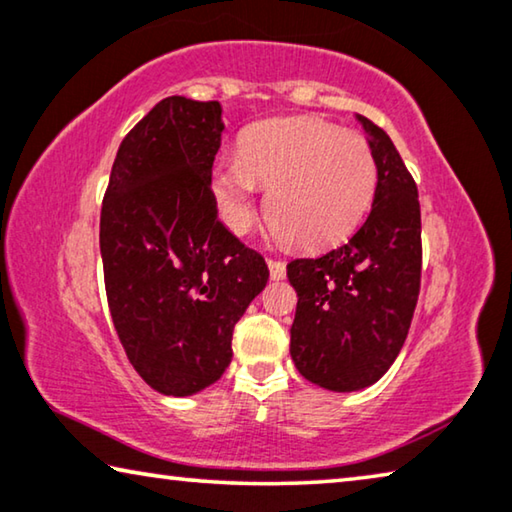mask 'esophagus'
Instances as JSON below:
<instances>
[{"label":"esophagus","mask_w":512,"mask_h":512,"mask_svg":"<svg viewBox=\"0 0 512 512\" xmlns=\"http://www.w3.org/2000/svg\"><path fill=\"white\" fill-rule=\"evenodd\" d=\"M267 267H270V277L274 281L286 277V263H283V261H274V258H270V261H267Z\"/></svg>","instance_id":"esophagus-1"}]
</instances>
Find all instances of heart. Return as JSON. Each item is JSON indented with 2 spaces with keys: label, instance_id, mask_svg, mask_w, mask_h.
Here are the masks:
<instances>
[{
  "label": "heart",
  "instance_id": "b5f03b06",
  "mask_svg": "<svg viewBox=\"0 0 512 512\" xmlns=\"http://www.w3.org/2000/svg\"><path fill=\"white\" fill-rule=\"evenodd\" d=\"M265 199L267 222L290 245L316 249L348 235L366 215L377 187L368 141L316 119H272L249 128L240 153L212 169L219 215L245 233Z\"/></svg>",
  "mask_w": 512,
  "mask_h": 512
}]
</instances>
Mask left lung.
Segmentation results:
<instances>
[{
  "label": "left lung",
  "instance_id": "left-lung-1",
  "mask_svg": "<svg viewBox=\"0 0 512 512\" xmlns=\"http://www.w3.org/2000/svg\"><path fill=\"white\" fill-rule=\"evenodd\" d=\"M377 162L373 206L361 229L320 258L288 263L297 293L290 357L329 391L371 387L403 348L421 288V206L403 157L366 116Z\"/></svg>",
  "mask_w": 512,
  "mask_h": 512
}]
</instances>
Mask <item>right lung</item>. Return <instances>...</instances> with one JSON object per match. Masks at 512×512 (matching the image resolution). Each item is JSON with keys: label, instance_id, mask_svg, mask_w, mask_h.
I'll return each instance as SVG.
<instances>
[{"label": "right lung", "instance_id": "right-lung-1", "mask_svg": "<svg viewBox=\"0 0 512 512\" xmlns=\"http://www.w3.org/2000/svg\"><path fill=\"white\" fill-rule=\"evenodd\" d=\"M222 105L169 96L116 153L100 212L109 311L130 364L164 396H192L231 364L235 322L270 277L217 219L210 190Z\"/></svg>", "mask_w": 512, "mask_h": 512}]
</instances>
